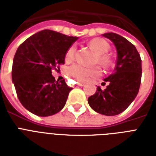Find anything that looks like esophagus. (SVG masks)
Returning <instances> with one entry per match:
<instances>
[{"instance_id":"obj_1","label":"esophagus","mask_w":156,"mask_h":156,"mask_svg":"<svg viewBox=\"0 0 156 156\" xmlns=\"http://www.w3.org/2000/svg\"><path fill=\"white\" fill-rule=\"evenodd\" d=\"M78 86H79V87H83V86H84V83H78Z\"/></svg>"}]
</instances>
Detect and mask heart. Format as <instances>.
Returning <instances> with one entry per match:
<instances>
[{
	"label": "heart",
	"instance_id": "b5f03b06",
	"mask_svg": "<svg viewBox=\"0 0 156 156\" xmlns=\"http://www.w3.org/2000/svg\"><path fill=\"white\" fill-rule=\"evenodd\" d=\"M89 44L97 53V56L95 58L96 62H98L100 66L104 67H108L111 65V58L106 54L109 50V44L105 40L100 38H95L90 40ZM76 46L74 44L71 45L66 52V61H72L74 58ZM68 73L69 75L78 82H87L91 78H97L100 76L101 71L98 66L88 68V67L82 66L80 64H75L69 68Z\"/></svg>",
	"mask_w": 156,
	"mask_h": 156
}]
</instances>
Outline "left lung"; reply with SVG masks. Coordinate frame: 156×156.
Wrapping results in <instances>:
<instances>
[{
    "mask_svg": "<svg viewBox=\"0 0 156 156\" xmlns=\"http://www.w3.org/2000/svg\"><path fill=\"white\" fill-rule=\"evenodd\" d=\"M113 43L117 52V60L113 73L104 78L108 85L104 90L100 87L88 98L90 108L98 113L116 116L121 113L138 95L142 78L140 55L126 38L116 33L103 35Z\"/></svg>",
    "mask_w": 156,
    "mask_h": 156,
    "instance_id": "left-lung-1",
    "label": "left lung"
}]
</instances>
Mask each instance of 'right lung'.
Returning a JSON list of instances; mask_svg holds the SVG:
<instances>
[{
  "label": "right lung",
  "instance_id": "1",
  "mask_svg": "<svg viewBox=\"0 0 156 156\" xmlns=\"http://www.w3.org/2000/svg\"><path fill=\"white\" fill-rule=\"evenodd\" d=\"M77 40L43 30L18 47L13 61L12 81L18 100L28 111L48 116L63 108L73 88L66 85L65 79L56 82L52 70L65 63L67 50Z\"/></svg>",
  "mask_w": 156,
  "mask_h": 156
}]
</instances>
